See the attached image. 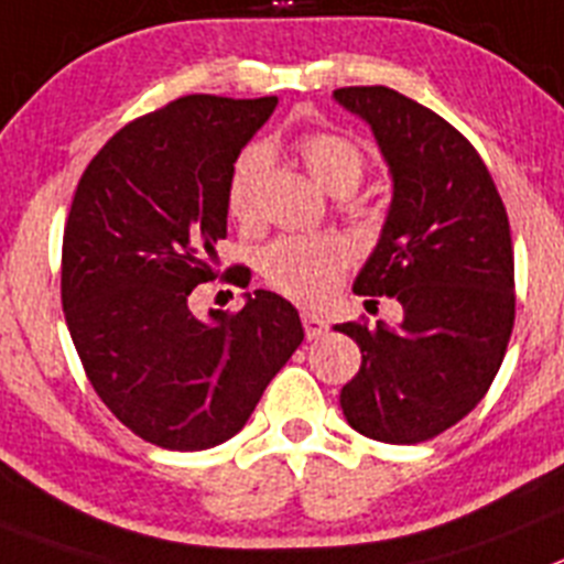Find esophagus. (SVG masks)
Wrapping results in <instances>:
<instances>
[{
  "label": "esophagus",
  "instance_id": "34e87169",
  "mask_svg": "<svg viewBox=\"0 0 564 564\" xmlns=\"http://www.w3.org/2000/svg\"><path fill=\"white\" fill-rule=\"evenodd\" d=\"M303 328H306L308 339H319L328 332V323L323 317H317V314L303 312Z\"/></svg>",
  "mask_w": 564,
  "mask_h": 564
}]
</instances>
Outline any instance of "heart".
Listing matches in <instances>:
<instances>
[{
  "label": "heart",
  "instance_id": "obj_1",
  "mask_svg": "<svg viewBox=\"0 0 564 564\" xmlns=\"http://www.w3.org/2000/svg\"><path fill=\"white\" fill-rule=\"evenodd\" d=\"M308 174L326 187L328 194L343 187H357L365 171V156L357 143L339 134H306L297 143ZM270 162V151L263 145H250L232 165L227 205L238 221L256 216L258 185ZM351 263V247L332 236H286L278 238L261 256L263 278L301 303L326 301L332 289L343 281Z\"/></svg>",
  "mask_w": 564,
  "mask_h": 564
}]
</instances>
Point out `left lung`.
Here are the masks:
<instances>
[{
  "label": "left lung",
  "mask_w": 564,
  "mask_h": 564,
  "mask_svg": "<svg viewBox=\"0 0 564 564\" xmlns=\"http://www.w3.org/2000/svg\"><path fill=\"white\" fill-rule=\"evenodd\" d=\"M345 111L370 126L393 199L354 281L402 303V323H343L359 373L339 393L345 421L384 444H419L458 424L495 382L514 326L509 216L460 131L388 86H345Z\"/></svg>",
  "instance_id": "1"
}]
</instances>
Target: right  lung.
<instances>
[{
  "label": "right lung",
  "instance_id": "right-lung-1",
  "mask_svg": "<svg viewBox=\"0 0 564 564\" xmlns=\"http://www.w3.org/2000/svg\"><path fill=\"white\" fill-rule=\"evenodd\" d=\"M275 106L185 95L120 129L75 191L61 250L69 337L100 402L149 444H225L303 343L275 292L207 319L187 308L216 278L232 165Z\"/></svg>",
  "mask_w": 564,
  "mask_h": 564
}]
</instances>
